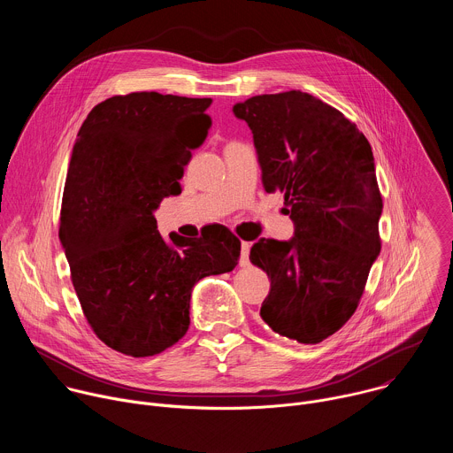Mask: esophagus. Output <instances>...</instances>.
Listing matches in <instances>:
<instances>
[{"mask_svg":"<svg viewBox=\"0 0 453 453\" xmlns=\"http://www.w3.org/2000/svg\"><path fill=\"white\" fill-rule=\"evenodd\" d=\"M249 250H250V243L242 242V250H240V267H247L249 262Z\"/></svg>","mask_w":453,"mask_h":453,"instance_id":"34e87169","label":"esophagus"}]
</instances>
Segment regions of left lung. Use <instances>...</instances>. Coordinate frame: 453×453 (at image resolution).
I'll use <instances>...</instances> for the list:
<instances>
[{
  "instance_id": "left-lung-1",
  "label": "left lung",
  "mask_w": 453,
  "mask_h": 453,
  "mask_svg": "<svg viewBox=\"0 0 453 453\" xmlns=\"http://www.w3.org/2000/svg\"><path fill=\"white\" fill-rule=\"evenodd\" d=\"M233 112L252 131L265 191L283 193L294 222L290 240L250 249L271 280L260 315L276 334L317 344L355 313L380 254L371 145L341 111L296 89L252 96Z\"/></svg>"
}]
</instances>
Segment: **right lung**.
I'll use <instances>...</instances> for the list:
<instances>
[{"label": "right lung", "instance_id": "add662e5", "mask_svg": "<svg viewBox=\"0 0 453 453\" xmlns=\"http://www.w3.org/2000/svg\"><path fill=\"white\" fill-rule=\"evenodd\" d=\"M211 98L156 91L95 105L73 145L58 238L96 337L128 357H152L189 326L196 283L236 267L240 240L224 226L201 238L157 231L154 211L208 136Z\"/></svg>", "mask_w": 453, "mask_h": 453}]
</instances>
